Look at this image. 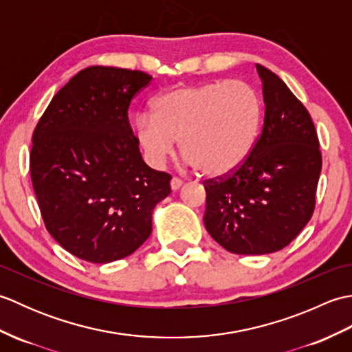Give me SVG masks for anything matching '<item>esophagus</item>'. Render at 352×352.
<instances>
[{
    "label": "esophagus",
    "mask_w": 352,
    "mask_h": 352,
    "mask_svg": "<svg viewBox=\"0 0 352 352\" xmlns=\"http://www.w3.org/2000/svg\"><path fill=\"white\" fill-rule=\"evenodd\" d=\"M182 186H183V182L180 180V178H172V180H170V189L172 190H178V189H180L182 188Z\"/></svg>",
    "instance_id": "esophagus-1"
}]
</instances>
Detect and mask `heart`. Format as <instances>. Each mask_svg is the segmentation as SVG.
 <instances>
[{
    "mask_svg": "<svg viewBox=\"0 0 352 352\" xmlns=\"http://www.w3.org/2000/svg\"><path fill=\"white\" fill-rule=\"evenodd\" d=\"M261 118L260 95L245 81L184 85L162 94L154 111H140L134 134L153 168H160L182 139L192 168L208 177H226L252 153Z\"/></svg>",
    "mask_w": 352,
    "mask_h": 352,
    "instance_id": "heart-1",
    "label": "heart"
}]
</instances>
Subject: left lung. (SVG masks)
Listing matches in <instances>:
<instances>
[{
    "mask_svg": "<svg viewBox=\"0 0 352 352\" xmlns=\"http://www.w3.org/2000/svg\"><path fill=\"white\" fill-rule=\"evenodd\" d=\"M265 122L241 168L206 180L204 226L227 251L260 256L283 250L307 226L322 155L311 116L286 83L256 65Z\"/></svg>",
    "mask_w": 352,
    "mask_h": 352,
    "instance_id": "1",
    "label": "left lung"
}]
</instances>
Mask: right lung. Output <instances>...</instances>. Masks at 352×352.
<instances>
[{
    "instance_id": "right-lung-1",
    "label": "right lung",
    "mask_w": 352,
    "mask_h": 352,
    "mask_svg": "<svg viewBox=\"0 0 352 352\" xmlns=\"http://www.w3.org/2000/svg\"><path fill=\"white\" fill-rule=\"evenodd\" d=\"M142 71L91 66L74 76L37 122L30 174L50 234L72 256L110 263L151 234L170 175L142 159L131 100L151 83Z\"/></svg>"
}]
</instances>
